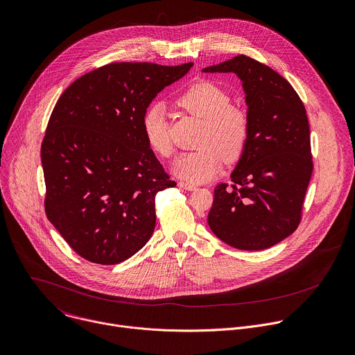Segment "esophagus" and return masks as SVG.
Here are the masks:
<instances>
[{
	"label": "esophagus",
	"mask_w": 355,
	"mask_h": 355,
	"mask_svg": "<svg viewBox=\"0 0 355 355\" xmlns=\"http://www.w3.org/2000/svg\"><path fill=\"white\" fill-rule=\"evenodd\" d=\"M178 187H181L182 189H187V191H195L196 189V185H193L191 182H185V181H180Z\"/></svg>",
	"instance_id": "34e87169"
}]
</instances>
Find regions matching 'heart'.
Masks as SVG:
<instances>
[{"label":"heart","instance_id":"b5f03b06","mask_svg":"<svg viewBox=\"0 0 355 355\" xmlns=\"http://www.w3.org/2000/svg\"><path fill=\"white\" fill-rule=\"evenodd\" d=\"M231 101V94L210 80L195 82L178 94V107L202 120L196 139L199 149L180 155L174 163L178 177L203 182L218 173L223 160L235 163L243 157L250 141L251 120L243 107ZM142 132L157 156L171 157L174 149L163 104L155 103L145 110Z\"/></svg>","mask_w":355,"mask_h":355}]
</instances>
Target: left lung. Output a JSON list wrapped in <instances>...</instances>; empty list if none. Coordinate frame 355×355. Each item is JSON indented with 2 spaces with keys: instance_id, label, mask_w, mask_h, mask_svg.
<instances>
[{
  "instance_id": "obj_1",
  "label": "left lung",
  "mask_w": 355,
  "mask_h": 355,
  "mask_svg": "<svg viewBox=\"0 0 355 355\" xmlns=\"http://www.w3.org/2000/svg\"><path fill=\"white\" fill-rule=\"evenodd\" d=\"M203 72L237 73L251 120L250 141L231 184L214 188L209 227L237 250L270 248L293 234L302 218L313 170L304 103L282 75L243 54Z\"/></svg>"
}]
</instances>
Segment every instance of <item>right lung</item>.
<instances>
[{
    "instance_id": "obj_1",
    "label": "right lung",
    "mask_w": 355,
    "mask_h": 355,
    "mask_svg": "<svg viewBox=\"0 0 355 355\" xmlns=\"http://www.w3.org/2000/svg\"><path fill=\"white\" fill-rule=\"evenodd\" d=\"M192 62H112L76 79L58 98L42 144L47 218L83 259L115 265L156 225V195L175 182L142 132V115Z\"/></svg>"
}]
</instances>
